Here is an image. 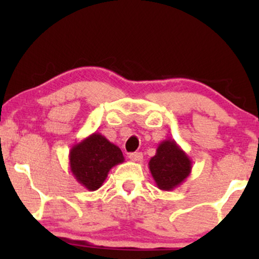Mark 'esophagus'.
I'll return each mask as SVG.
<instances>
[{
	"label": "esophagus",
	"instance_id": "1",
	"mask_svg": "<svg viewBox=\"0 0 259 259\" xmlns=\"http://www.w3.org/2000/svg\"><path fill=\"white\" fill-rule=\"evenodd\" d=\"M128 158L132 161H141V159H143V153H141V152H136V153H131L128 155Z\"/></svg>",
	"mask_w": 259,
	"mask_h": 259
}]
</instances>
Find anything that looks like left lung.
I'll list each match as a JSON object with an SVG mask.
<instances>
[{
    "mask_svg": "<svg viewBox=\"0 0 259 259\" xmlns=\"http://www.w3.org/2000/svg\"><path fill=\"white\" fill-rule=\"evenodd\" d=\"M155 185L162 191H172L190 176L192 161L175 140H164L159 144L157 153L148 162Z\"/></svg>",
    "mask_w": 259,
    "mask_h": 259,
    "instance_id": "left-lung-1",
    "label": "left lung"
}]
</instances>
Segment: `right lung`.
<instances>
[{"label":"right lung","mask_w":259,"mask_h":259,"mask_svg":"<svg viewBox=\"0 0 259 259\" xmlns=\"http://www.w3.org/2000/svg\"><path fill=\"white\" fill-rule=\"evenodd\" d=\"M125 160L122 152L100 133H93L69 151L70 172L90 191L100 189L109 169Z\"/></svg>","instance_id":"obj_1"}]
</instances>
